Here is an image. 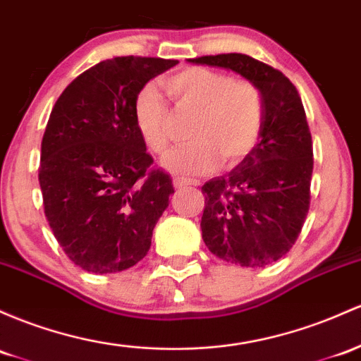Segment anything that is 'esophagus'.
Segmentation results:
<instances>
[{"mask_svg": "<svg viewBox=\"0 0 361 361\" xmlns=\"http://www.w3.org/2000/svg\"><path fill=\"white\" fill-rule=\"evenodd\" d=\"M173 185L176 188L188 187V185H193V187H197V185H199V181H197V180H187V178H174Z\"/></svg>", "mask_w": 361, "mask_h": 361, "instance_id": "1", "label": "esophagus"}]
</instances>
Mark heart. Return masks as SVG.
<instances>
[{
  "label": "heart",
  "mask_w": 361,
  "mask_h": 361,
  "mask_svg": "<svg viewBox=\"0 0 361 361\" xmlns=\"http://www.w3.org/2000/svg\"><path fill=\"white\" fill-rule=\"evenodd\" d=\"M162 87L180 111L197 113L190 128L192 144L169 154L162 166L176 174L211 171L223 161L238 164L259 142L264 126V97L252 82L202 66H188L168 75ZM133 121L144 144L164 154L173 142L169 111L154 85H145L133 101Z\"/></svg>",
  "instance_id": "heart-1"
}]
</instances>
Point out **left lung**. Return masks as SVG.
Segmentation results:
<instances>
[{
    "label": "left lung",
    "instance_id": "obj_1",
    "mask_svg": "<svg viewBox=\"0 0 361 361\" xmlns=\"http://www.w3.org/2000/svg\"><path fill=\"white\" fill-rule=\"evenodd\" d=\"M188 61L235 71L262 92L259 144L236 168L202 187L200 228L216 257L241 267H265L290 252L310 207L314 150L302 97L279 70L247 54Z\"/></svg>",
    "mask_w": 361,
    "mask_h": 361
}]
</instances>
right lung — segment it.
<instances>
[{"label":"right lung","mask_w":361,"mask_h":361,"mask_svg":"<svg viewBox=\"0 0 361 361\" xmlns=\"http://www.w3.org/2000/svg\"><path fill=\"white\" fill-rule=\"evenodd\" d=\"M176 59L118 56L63 90L41 144L44 214L68 259L92 274L133 267L174 193L133 121V101Z\"/></svg>","instance_id":"1"}]
</instances>
